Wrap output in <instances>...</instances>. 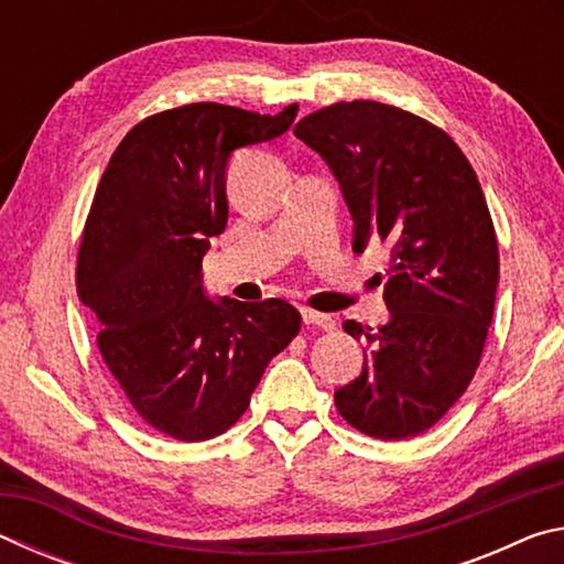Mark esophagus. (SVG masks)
Returning <instances> with one entry per match:
<instances>
[{
  "label": "esophagus",
  "instance_id": "34e87169",
  "mask_svg": "<svg viewBox=\"0 0 564 564\" xmlns=\"http://www.w3.org/2000/svg\"><path fill=\"white\" fill-rule=\"evenodd\" d=\"M301 316H303L305 326H318L323 330H330L333 326H336V321H333L328 313H318V311H313V308H303Z\"/></svg>",
  "mask_w": 564,
  "mask_h": 564
}]
</instances>
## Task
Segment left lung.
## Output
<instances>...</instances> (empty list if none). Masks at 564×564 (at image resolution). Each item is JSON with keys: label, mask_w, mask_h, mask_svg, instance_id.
Segmentation results:
<instances>
[{"label": "left lung", "mask_w": 564, "mask_h": 564, "mask_svg": "<svg viewBox=\"0 0 564 564\" xmlns=\"http://www.w3.org/2000/svg\"><path fill=\"white\" fill-rule=\"evenodd\" d=\"M293 133L338 178L352 251L390 246V321L343 323L370 352L336 390L338 413L380 441L431 431L470 386L492 323L500 256L480 181L443 129L390 104H333Z\"/></svg>", "instance_id": "8db88e82"}]
</instances>
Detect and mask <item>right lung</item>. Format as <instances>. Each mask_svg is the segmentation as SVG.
<instances>
[{"label": "right lung", "mask_w": 564, "mask_h": 564, "mask_svg": "<svg viewBox=\"0 0 564 564\" xmlns=\"http://www.w3.org/2000/svg\"><path fill=\"white\" fill-rule=\"evenodd\" d=\"M275 117L202 101L139 121L109 159L76 261L97 346L139 417L184 443L228 431L301 328L291 303L206 299L202 261L228 221L236 149L281 137Z\"/></svg>", "instance_id": "add662e5"}]
</instances>
